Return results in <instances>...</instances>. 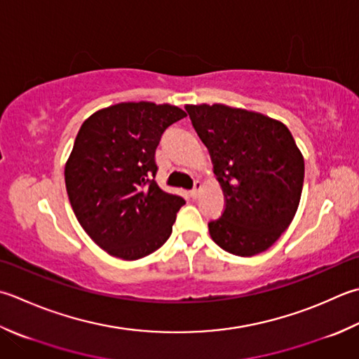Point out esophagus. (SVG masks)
Instances as JSON below:
<instances>
[{
  "mask_svg": "<svg viewBox=\"0 0 359 359\" xmlns=\"http://www.w3.org/2000/svg\"><path fill=\"white\" fill-rule=\"evenodd\" d=\"M201 189H202V184H201L199 180H196V182H194V187H193L191 191H189V194H191L193 198H198L199 193H201Z\"/></svg>",
  "mask_w": 359,
  "mask_h": 359,
  "instance_id": "esophagus-1",
  "label": "esophagus"
}]
</instances>
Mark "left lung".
Returning <instances> with one entry per match:
<instances>
[{
    "label": "left lung",
    "instance_id": "8db88e82",
    "mask_svg": "<svg viewBox=\"0 0 359 359\" xmlns=\"http://www.w3.org/2000/svg\"><path fill=\"white\" fill-rule=\"evenodd\" d=\"M185 109L226 194L224 213L208 222L213 241L238 257L268 250L291 224L304 188V157L290 129L221 104Z\"/></svg>",
    "mask_w": 359,
    "mask_h": 359
}]
</instances>
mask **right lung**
Returning <instances> with one entry per match:
<instances>
[{
	"label": "right lung",
	"instance_id": "add662e5",
	"mask_svg": "<svg viewBox=\"0 0 359 359\" xmlns=\"http://www.w3.org/2000/svg\"><path fill=\"white\" fill-rule=\"evenodd\" d=\"M185 116L168 104L121 102L81 126L65 166L67 193L82 229L107 254L138 259L170 238L185 199L158 187L156 149Z\"/></svg>",
	"mask_w": 359,
	"mask_h": 359
}]
</instances>
